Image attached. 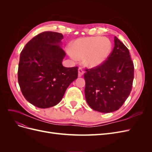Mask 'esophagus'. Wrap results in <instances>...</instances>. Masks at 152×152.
<instances>
[{"label":"esophagus","instance_id":"34e87169","mask_svg":"<svg viewBox=\"0 0 152 152\" xmlns=\"http://www.w3.org/2000/svg\"><path fill=\"white\" fill-rule=\"evenodd\" d=\"M78 72H79V77H82V75L84 73V71L82 68H79L78 70Z\"/></svg>","mask_w":152,"mask_h":152}]
</instances>
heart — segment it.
<instances>
[{
  "label": "heart",
  "instance_id": "b5f03b06",
  "mask_svg": "<svg viewBox=\"0 0 152 152\" xmlns=\"http://www.w3.org/2000/svg\"><path fill=\"white\" fill-rule=\"evenodd\" d=\"M112 50V42L102 37L82 38L77 40L68 54L74 61L83 58L85 65L90 68L98 66L103 63Z\"/></svg>",
  "mask_w": 152,
  "mask_h": 152
}]
</instances>
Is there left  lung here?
<instances>
[{
  "label": "left lung",
  "instance_id": "obj_1",
  "mask_svg": "<svg viewBox=\"0 0 152 152\" xmlns=\"http://www.w3.org/2000/svg\"><path fill=\"white\" fill-rule=\"evenodd\" d=\"M114 48L102 65L86 69L85 96L89 107L102 113L120 108L129 96L134 79V64L127 47L116 37Z\"/></svg>",
  "mask_w": 152,
  "mask_h": 152
}]
</instances>
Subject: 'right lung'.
I'll return each mask as SVG.
<instances>
[{
    "instance_id": "right-lung-1",
    "label": "right lung",
    "mask_w": 152,
    "mask_h": 152,
    "mask_svg": "<svg viewBox=\"0 0 152 152\" xmlns=\"http://www.w3.org/2000/svg\"><path fill=\"white\" fill-rule=\"evenodd\" d=\"M63 36L44 31L25 45L20 53L18 80L23 95L40 108L56 105L78 77V67L62 65L66 53L60 47Z\"/></svg>"
}]
</instances>
